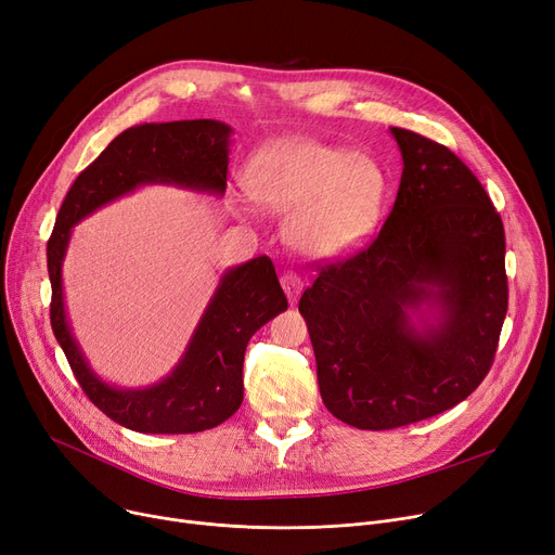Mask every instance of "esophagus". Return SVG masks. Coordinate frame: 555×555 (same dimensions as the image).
Instances as JSON below:
<instances>
[{
	"label": "esophagus",
	"mask_w": 555,
	"mask_h": 555,
	"mask_svg": "<svg viewBox=\"0 0 555 555\" xmlns=\"http://www.w3.org/2000/svg\"><path fill=\"white\" fill-rule=\"evenodd\" d=\"M281 285H283V289H285L287 299L293 301V304H297L299 297H301V293H304V281H301V276H299L297 272H283V274H281Z\"/></svg>",
	"instance_id": "34e87169"
}]
</instances>
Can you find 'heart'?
Listing matches in <instances>:
<instances>
[{
  "instance_id": "1",
  "label": "heart",
  "mask_w": 555,
  "mask_h": 555,
  "mask_svg": "<svg viewBox=\"0 0 555 555\" xmlns=\"http://www.w3.org/2000/svg\"><path fill=\"white\" fill-rule=\"evenodd\" d=\"M245 186L262 209L287 214V245L314 260L358 254L380 227L385 175L369 155L341 145L274 141L247 164Z\"/></svg>"
}]
</instances>
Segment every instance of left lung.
Returning <instances> with one entry per match:
<instances>
[{"label":"left lung","mask_w":555,"mask_h":555,"mask_svg":"<svg viewBox=\"0 0 555 555\" xmlns=\"http://www.w3.org/2000/svg\"><path fill=\"white\" fill-rule=\"evenodd\" d=\"M389 130L402 178L383 231L322 268L299 301L328 412L375 431L468 398L508 308L504 224L473 170L441 143Z\"/></svg>","instance_id":"obj_1"}]
</instances>
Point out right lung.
Listing matches in <instances>:
<instances>
[{
  "mask_svg": "<svg viewBox=\"0 0 555 555\" xmlns=\"http://www.w3.org/2000/svg\"><path fill=\"white\" fill-rule=\"evenodd\" d=\"M231 134V126L214 119L141 124L124 130L78 175L47 245L53 335L87 398L114 423L141 434L204 431L236 414L243 402L247 341L287 310V299L268 256L229 268L168 375L151 387L112 385L85 358L69 324L63 262L72 229L105 204L151 184L222 197Z\"/></svg>",
  "mask_w": 555,
  "mask_h": 555,
  "instance_id": "right-lung-1",
  "label": "right lung"
}]
</instances>
